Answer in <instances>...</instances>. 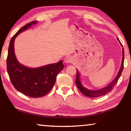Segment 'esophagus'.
Segmentation results:
<instances>
[{"instance_id": "esophagus-1", "label": "esophagus", "mask_w": 131, "mask_h": 131, "mask_svg": "<svg viewBox=\"0 0 131 131\" xmlns=\"http://www.w3.org/2000/svg\"><path fill=\"white\" fill-rule=\"evenodd\" d=\"M72 61V58L69 57H65V59H64V63H69Z\"/></svg>"}]
</instances>
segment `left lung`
<instances>
[{"label":"left lung","instance_id":"obj_1","mask_svg":"<svg viewBox=\"0 0 131 131\" xmlns=\"http://www.w3.org/2000/svg\"><path fill=\"white\" fill-rule=\"evenodd\" d=\"M117 40L119 42L121 46L123 47L121 43L119 40V39L117 37ZM123 50V55H122V62H121V67L119 68V71L117 73L116 77H115L113 80L111 81L110 83H108L107 85H106L105 87H103L102 88H101V89L99 90H89L86 87H84L83 85V84L81 83V78H80V74L79 72V70L77 69V75H76V84L77 88H79V90L80 91L83 93V94L87 96L88 97H99L101 96H102V95H105L106 94H108V92H110L112 90L113 87L116 85L117 82L118 81V79H119V77L121 75V73L123 72V68H124V48H122Z\"/></svg>","mask_w":131,"mask_h":131}]
</instances>
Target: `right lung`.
<instances>
[{
    "label": "right lung",
    "mask_w": 131,
    "mask_h": 131,
    "mask_svg": "<svg viewBox=\"0 0 131 131\" xmlns=\"http://www.w3.org/2000/svg\"><path fill=\"white\" fill-rule=\"evenodd\" d=\"M34 21L23 26L11 39L7 58V73L14 88L24 95L32 97L43 96L54 85L57 76L64 68L62 60L37 68H29L19 63L14 52V41L17 36L35 25Z\"/></svg>",
    "instance_id": "obj_1"
}]
</instances>
